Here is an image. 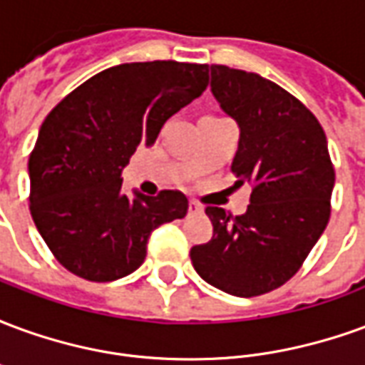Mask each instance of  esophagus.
Here are the masks:
<instances>
[{"instance_id": "1", "label": "esophagus", "mask_w": 365, "mask_h": 365, "mask_svg": "<svg viewBox=\"0 0 365 365\" xmlns=\"http://www.w3.org/2000/svg\"><path fill=\"white\" fill-rule=\"evenodd\" d=\"M201 211H203V207L199 205V203H195V201H190V213L197 215L201 213Z\"/></svg>"}]
</instances>
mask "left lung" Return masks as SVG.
<instances>
[{"mask_svg":"<svg viewBox=\"0 0 365 365\" xmlns=\"http://www.w3.org/2000/svg\"><path fill=\"white\" fill-rule=\"evenodd\" d=\"M211 93L237 120L232 160L250 205L230 217L207 207L213 238L191 248V264L217 289L256 297L297 274L327 229L334 168L324 130L299 99L252 72L211 66Z\"/></svg>","mask_w":365,"mask_h":365,"instance_id":"8db88e82","label":"left lung"}]
</instances>
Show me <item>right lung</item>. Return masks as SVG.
<instances>
[{"label": "right lung", "mask_w": 365, "mask_h": 365, "mask_svg": "<svg viewBox=\"0 0 365 365\" xmlns=\"http://www.w3.org/2000/svg\"><path fill=\"white\" fill-rule=\"evenodd\" d=\"M209 66L174 60L107 68L44 119L29 158L31 215L56 260L88 282L133 274L152 230L183 219L187 197L123 193L120 172L207 88Z\"/></svg>", "instance_id": "1"}]
</instances>
